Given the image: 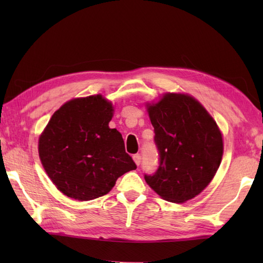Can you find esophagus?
Segmentation results:
<instances>
[{
    "label": "esophagus",
    "mask_w": 263,
    "mask_h": 263,
    "mask_svg": "<svg viewBox=\"0 0 263 263\" xmlns=\"http://www.w3.org/2000/svg\"><path fill=\"white\" fill-rule=\"evenodd\" d=\"M133 160H135V163L139 166L141 164V155L140 154H136L133 155Z\"/></svg>",
    "instance_id": "1"
}]
</instances>
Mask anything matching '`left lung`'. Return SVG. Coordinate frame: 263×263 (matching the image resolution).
Wrapping results in <instances>:
<instances>
[{
    "label": "left lung",
    "instance_id": "left-lung-1",
    "mask_svg": "<svg viewBox=\"0 0 263 263\" xmlns=\"http://www.w3.org/2000/svg\"><path fill=\"white\" fill-rule=\"evenodd\" d=\"M159 164L144 180L170 202L194 198L214 178L222 157V138L216 122L198 100L166 93L148 106Z\"/></svg>",
    "mask_w": 263,
    "mask_h": 263
}]
</instances>
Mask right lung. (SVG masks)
Returning <instances> with one entry per match:
<instances>
[{
  "label": "right lung",
  "instance_id": "add662e5",
  "mask_svg": "<svg viewBox=\"0 0 263 263\" xmlns=\"http://www.w3.org/2000/svg\"><path fill=\"white\" fill-rule=\"evenodd\" d=\"M111 116V104L100 95L77 98L55 111L42 133V164L66 197L79 201L103 197L117 178L137 168L121 133L108 126Z\"/></svg>",
  "mask_w": 263,
  "mask_h": 263
}]
</instances>
